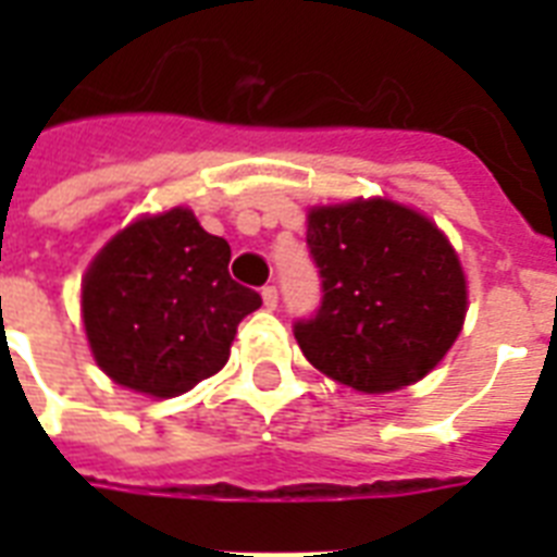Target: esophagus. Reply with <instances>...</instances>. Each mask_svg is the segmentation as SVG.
<instances>
[{"instance_id": "1", "label": "esophagus", "mask_w": 557, "mask_h": 557, "mask_svg": "<svg viewBox=\"0 0 557 557\" xmlns=\"http://www.w3.org/2000/svg\"><path fill=\"white\" fill-rule=\"evenodd\" d=\"M277 286H265L262 288V304H265V309H277Z\"/></svg>"}]
</instances>
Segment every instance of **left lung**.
<instances>
[{
  "instance_id": "1",
  "label": "left lung",
  "mask_w": 557,
  "mask_h": 557,
  "mask_svg": "<svg viewBox=\"0 0 557 557\" xmlns=\"http://www.w3.org/2000/svg\"><path fill=\"white\" fill-rule=\"evenodd\" d=\"M321 306L295 323L309 364L361 393L424 379L466 321V274L431 219L387 199L309 210Z\"/></svg>"
}]
</instances>
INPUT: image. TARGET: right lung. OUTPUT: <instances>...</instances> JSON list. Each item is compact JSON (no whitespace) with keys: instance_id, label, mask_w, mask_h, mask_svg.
Instances as JSON below:
<instances>
[{"instance_id":"1","label":"right lung","mask_w":557,"mask_h":557,"mask_svg":"<svg viewBox=\"0 0 557 557\" xmlns=\"http://www.w3.org/2000/svg\"><path fill=\"white\" fill-rule=\"evenodd\" d=\"M231 245L193 210L124 227L83 277V326L109 379L156 398L182 396L225 367L262 297L227 274Z\"/></svg>"}]
</instances>
